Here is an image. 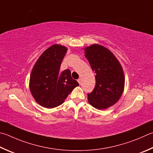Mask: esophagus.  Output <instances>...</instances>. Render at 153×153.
I'll return each mask as SVG.
<instances>
[{"label":"esophagus","mask_w":153,"mask_h":153,"mask_svg":"<svg viewBox=\"0 0 153 153\" xmlns=\"http://www.w3.org/2000/svg\"><path fill=\"white\" fill-rule=\"evenodd\" d=\"M77 82H78V83L79 84H81V83H82V79L81 78H79L78 79H77Z\"/></svg>","instance_id":"34e87169"}]
</instances>
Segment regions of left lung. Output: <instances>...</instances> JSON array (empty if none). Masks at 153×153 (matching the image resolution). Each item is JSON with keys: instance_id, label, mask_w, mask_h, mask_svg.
Returning a JSON list of instances; mask_svg holds the SVG:
<instances>
[{"instance_id": "1", "label": "left lung", "mask_w": 153, "mask_h": 153, "mask_svg": "<svg viewBox=\"0 0 153 153\" xmlns=\"http://www.w3.org/2000/svg\"><path fill=\"white\" fill-rule=\"evenodd\" d=\"M85 57L96 74V85L88 94L89 103L103 110L116 104L124 90L123 68L112 52L101 45H92L85 49Z\"/></svg>"}]
</instances>
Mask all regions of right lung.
<instances>
[{
    "label": "right lung",
    "instance_id": "obj_1",
    "mask_svg": "<svg viewBox=\"0 0 153 153\" xmlns=\"http://www.w3.org/2000/svg\"><path fill=\"white\" fill-rule=\"evenodd\" d=\"M67 51L65 47L55 45L41 55L33 68L29 87L33 98L41 105L53 108L63 103L65 99L78 86L71 76L69 69L59 72Z\"/></svg>",
    "mask_w": 153,
    "mask_h": 153
}]
</instances>
